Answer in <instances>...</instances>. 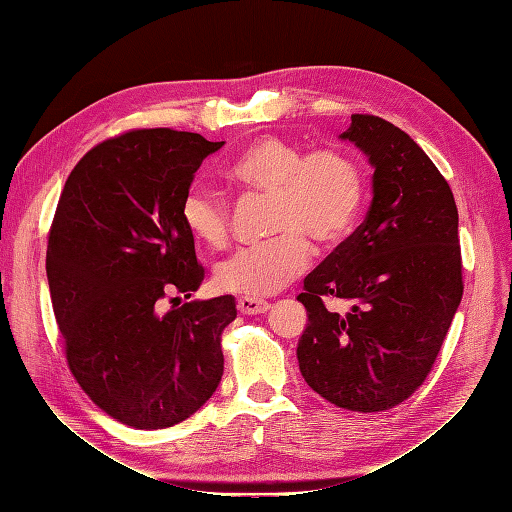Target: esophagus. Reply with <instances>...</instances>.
<instances>
[{
    "mask_svg": "<svg viewBox=\"0 0 512 512\" xmlns=\"http://www.w3.org/2000/svg\"><path fill=\"white\" fill-rule=\"evenodd\" d=\"M237 307L241 314H247V316H254V314H265L269 309V303L267 301H260V299H250V297H241L237 301Z\"/></svg>",
    "mask_w": 512,
    "mask_h": 512,
    "instance_id": "34e87169",
    "label": "esophagus"
}]
</instances>
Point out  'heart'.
<instances>
[{
	"mask_svg": "<svg viewBox=\"0 0 512 512\" xmlns=\"http://www.w3.org/2000/svg\"><path fill=\"white\" fill-rule=\"evenodd\" d=\"M230 185L247 196L269 198L265 245L243 247L220 262L213 282L222 292L267 297L297 280L316 247L344 243L365 207L367 181L361 162L344 149L305 151L277 136H262L226 166ZM181 220L192 239L222 250L230 239V209L205 188H192L181 200Z\"/></svg>",
	"mask_w": 512,
	"mask_h": 512,
	"instance_id": "obj_1",
	"label": "heart"
}]
</instances>
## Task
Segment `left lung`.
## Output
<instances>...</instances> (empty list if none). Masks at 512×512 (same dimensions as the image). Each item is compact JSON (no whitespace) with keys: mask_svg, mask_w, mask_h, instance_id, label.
<instances>
[{"mask_svg":"<svg viewBox=\"0 0 512 512\" xmlns=\"http://www.w3.org/2000/svg\"><path fill=\"white\" fill-rule=\"evenodd\" d=\"M374 166L367 218L305 277L297 359L331 404L382 412L425 382L461 303L459 215L451 185L412 138L376 115L342 134ZM327 298L351 303L346 315Z\"/></svg>","mask_w":512,"mask_h":512,"instance_id":"obj_1","label":"left lung"}]
</instances>
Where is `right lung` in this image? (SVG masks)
<instances>
[{
  "mask_svg": "<svg viewBox=\"0 0 512 512\" xmlns=\"http://www.w3.org/2000/svg\"><path fill=\"white\" fill-rule=\"evenodd\" d=\"M222 143L143 128L89 149L61 190L46 245L53 312L74 380L134 429L173 427L215 393L230 294L181 303L205 280L181 200Z\"/></svg>",
  "mask_w": 512,
  "mask_h": 512,
  "instance_id": "add662e5",
  "label": "right lung"
}]
</instances>
